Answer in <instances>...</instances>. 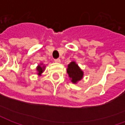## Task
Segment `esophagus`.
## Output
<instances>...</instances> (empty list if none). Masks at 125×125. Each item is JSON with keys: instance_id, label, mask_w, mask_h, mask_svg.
I'll use <instances>...</instances> for the list:
<instances>
[{"instance_id": "esophagus-1", "label": "esophagus", "mask_w": 125, "mask_h": 125, "mask_svg": "<svg viewBox=\"0 0 125 125\" xmlns=\"http://www.w3.org/2000/svg\"><path fill=\"white\" fill-rule=\"evenodd\" d=\"M54 62L56 63H60L61 60H60V59H59V58H57V59H55Z\"/></svg>"}]
</instances>
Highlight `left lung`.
Masks as SVG:
<instances>
[{
    "label": "left lung",
    "mask_w": 125,
    "mask_h": 125,
    "mask_svg": "<svg viewBox=\"0 0 125 125\" xmlns=\"http://www.w3.org/2000/svg\"><path fill=\"white\" fill-rule=\"evenodd\" d=\"M67 72H68L70 78L72 79L71 81L73 83H76L77 82L80 80L83 77V72L80 69L78 65H77L74 62H71L68 65Z\"/></svg>",
    "instance_id": "obj_1"
}]
</instances>
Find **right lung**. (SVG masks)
I'll list each match as a JSON object with an SVG mask.
<instances>
[{"mask_svg": "<svg viewBox=\"0 0 125 125\" xmlns=\"http://www.w3.org/2000/svg\"><path fill=\"white\" fill-rule=\"evenodd\" d=\"M43 68H41L40 65H39L38 67L37 68V70L38 71V74H41L42 72H43Z\"/></svg>", "mask_w": 125, "mask_h": 125, "instance_id": "right-lung-1", "label": "right lung"}]
</instances>
